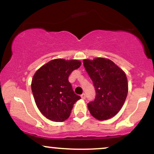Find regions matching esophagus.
<instances>
[{"instance_id":"34e87169","label":"esophagus","mask_w":154,"mask_h":154,"mask_svg":"<svg viewBox=\"0 0 154 154\" xmlns=\"http://www.w3.org/2000/svg\"><path fill=\"white\" fill-rule=\"evenodd\" d=\"M81 98H82V99H85V98H86L85 94V93H82V94L81 95Z\"/></svg>"}]
</instances>
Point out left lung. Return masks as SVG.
<instances>
[{"instance_id": "8db88e82", "label": "left lung", "mask_w": 154, "mask_h": 154, "mask_svg": "<svg viewBox=\"0 0 154 154\" xmlns=\"http://www.w3.org/2000/svg\"><path fill=\"white\" fill-rule=\"evenodd\" d=\"M83 65L96 92L95 100L88 104L90 113L98 120L110 119L119 112L126 100V74L112 61L104 58L84 59Z\"/></svg>"}]
</instances>
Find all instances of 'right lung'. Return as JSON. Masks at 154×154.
<instances>
[{
    "instance_id": "add662e5",
    "label": "right lung",
    "mask_w": 154,
    "mask_h": 154,
    "mask_svg": "<svg viewBox=\"0 0 154 154\" xmlns=\"http://www.w3.org/2000/svg\"><path fill=\"white\" fill-rule=\"evenodd\" d=\"M78 60L56 59L51 60L37 70L31 88L35 103L47 119L63 122L71 114L74 104L80 99L69 82L70 74L78 69Z\"/></svg>"
}]
</instances>
